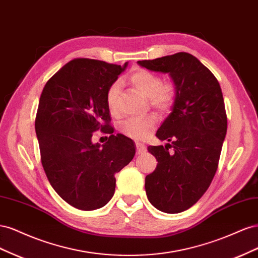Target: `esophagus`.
Here are the masks:
<instances>
[{
  "label": "esophagus",
  "instance_id": "esophagus-1",
  "mask_svg": "<svg viewBox=\"0 0 258 258\" xmlns=\"http://www.w3.org/2000/svg\"><path fill=\"white\" fill-rule=\"evenodd\" d=\"M136 147H137V153L140 155V154H144L146 152V147L143 143H139L137 142L136 143Z\"/></svg>",
  "mask_w": 258,
  "mask_h": 258
}]
</instances>
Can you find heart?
Wrapping results in <instances>:
<instances>
[{
    "instance_id": "heart-1",
    "label": "heart",
    "mask_w": 258,
    "mask_h": 258,
    "mask_svg": "<svg viewBox=\"0 0 258 258\" xmlns=\"http://www.w3.org/2000/svg\"><path fill=\"white\" fill-rule=\"evenodd\" d=\"M131 83L135 87L148 98L151 106L160 114L169 113L175 103L176 88L171 82L162 83L161 77L148 70H139L131 76ZM120 92V84L112 83L105 93V102L108 111L112 115H117L118 110V98ZM157 118L154 115L145 117H134L123 120L119 130L122 135L135 140H142L151 134L156 127Z\"/></svg>"
}]
</instances>
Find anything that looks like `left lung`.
<instances>
[{
    "instance_id": "left-lung-1",
    "label": "left lung",
    "mask_w": 258,
    "mask_h": 258,
    "mask_svg": "<svg viewBox=\"0 0 258 258\" xmlns=\"http://www.w3.org/2000/svg\"><path fill=\"white\" fill-rule=\"evenodd\" d=\"M138 63L169 73L176 99L156 137L165 146H148L158 163L145 177L151 204L165 213H179L204 196L215 175L227 132L221 86L210 70L188 52Z\"/></svg>"
}]
</instances>
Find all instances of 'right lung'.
<instances>
[{"instance_id":"right-lung-1","label":"right lung","mask_w":258,"mask_h":258,"mask_svg":"<svg viewBox=\"0 0 258 258\" xmlns=\"http://www.w3.org/2000/svg\"><path fill=\"white\" fill-rule=\"evenodd\" d=\"M123 67L77 58L46 83L38 102L35 132L44 171L52 188L72 207L91 211L105 206L115 191V173L135 157L132 140L113 135L105 93ZM110 133L102 147L93 132Z\"/></svg>"}]
</instances>
